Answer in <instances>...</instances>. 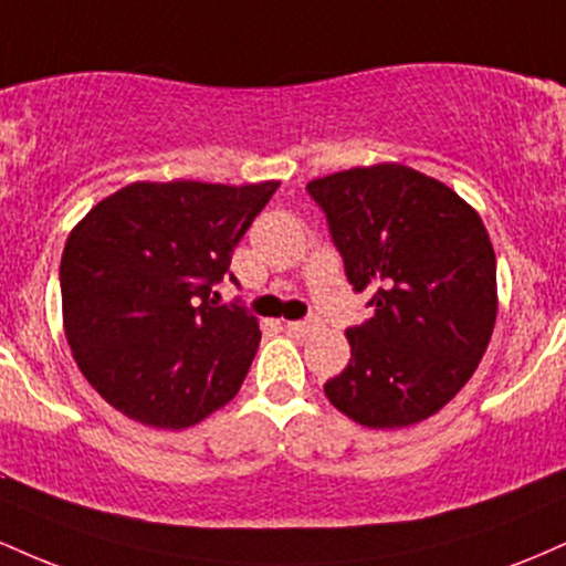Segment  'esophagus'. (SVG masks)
<instances>
[{
  "label": "esophagus",
  "mask_w": 566,
  "mask_h": 566,
  "mask_svg": "<svg viewBox=\"0 0 566 566\" xmlns=\"http://www.w3.org/2000/svg\"><path fill=\"white\" fill-rule=\"evenodd\" d=\"M284 327H287V333H292V335H303V333H308L314 324H311V322H287Z\"/></svg>",
  "instance_id": "esophagus-1"
}]
</instances>
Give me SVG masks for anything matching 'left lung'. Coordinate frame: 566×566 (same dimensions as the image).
<instances>
[{
    "mask_svg": "<svg viewBox=\"0 0 566 566\" xmlns=\"http://www.w3.org/2000/svg\"><path fill=\"white\" fill-rule=\"evenodd\" d=\"M305 188L348 282L375 308L346 329L350 361L324 394L367 428L431 418L476 373L495 329V250L482 218L450 186L396 161Z\"/></svg>",
    "mask_w": 566,
    "mask_h": 566,
    "instance_id": "8db88e82",
    "label": "left lung"
}]
</instances>
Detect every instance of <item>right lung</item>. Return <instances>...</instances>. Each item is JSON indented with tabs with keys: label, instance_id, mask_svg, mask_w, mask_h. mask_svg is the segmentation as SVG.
<instances>
[{
	"label": "right lung",
	"instance_id": "right-lung-1",
	"mask_svg": "<svg viewBox=\"0 0 566 566\" xmlns=\"http://www.w3.org/2000/svg\"><path fill=\"white\" fill-rule=\"evenodd\" d=\"M276 188L140 180L69 233L66 340L90 386L129 420L180 431L242 388L261 329L242 305L212 301V284Z\"/></svg>",
	"mask_w": 566,
	"mask_h": 566
}]
</instances>
